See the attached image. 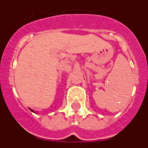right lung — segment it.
<instances>
[{
    "label": "right lung",
    "instance_id": "1",
    "mask_svg": "<svg viewBox=\"0 0 148 148\" xmlns=\"http://www.w3.org/2000/svg\"><path fill=\"white\" fill-rule=\"evenodd\" d=\"M29 110H30L32 111V113H35V112H34V110H32V109H30V108H29Z\"/></svg>",
    "mask_w": 148,
    "mask_h": 148
}]
</instances>
